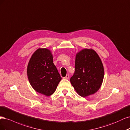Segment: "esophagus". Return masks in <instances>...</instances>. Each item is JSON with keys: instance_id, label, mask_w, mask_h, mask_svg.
Returning a JSON list of instances; mask_svg holds the SVG:
<instances>
[{"instance_id": "1", "label": "esophagus", "mask_w": 130, "mask_h": 130, "mask_svg": "<svg viewBox=\"0 0 130 130\" xmlns=\"http://www.w3.org/2000/svg\"><path fill=\"white\" fill-rule=\"evenodd\" d=\"M69 78V74H67L65 77H64V79H68Z\"/></svg>"}]
</instances>
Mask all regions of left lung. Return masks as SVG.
<instances>
[{"label": "left lung", "mask_w": 130, "mask_h": 130, "mask_svg": "<svg viewBox=\"0 0 130 130\" xmlns=\"http://www.w3.org/2000/svg\"><path fill=\"white\" fill-rule=\"evenodd\" d=\"M104 76L102 61L94 50L84 48L77 53L75 72L70 82L79 95L86 97L97 92Z\"/></svg>", "instance_id": "obj_1"}]
</instances>
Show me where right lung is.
<instances>
[{"label": "right lung", "mask_w": 130, "mask_h": 130, "mask_svg": "<svg viewBox=\"0 0 130 130\" xmlns=\"http://www.w3.org/2000/svg\"><path fill=\"white\" fill-rule=\"evenodd\" d=\"M27 74L31 86L46 96L55 92L61 78L53 62L50 50L39 48L33 53L28 63Z\"/></svg>", "instance_id": "add662e5"}]
</instances>
